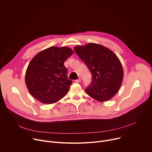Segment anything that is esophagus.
<instances>
[{"mask_svg":"<svg viewBox=\"0 0 152 152\" xmlns=\"http://www.w3.org/2000/svg\"><path fill=\"white\" fill-rule=\"evenodd\" d=\"M76 82L77 83H80V82H81V79H80V78H79L78 79L76 80Z\"/></svg>","mask_w":152,"mask_h":152,"instance_id":"obj_1","label":"esophagus"}]
</instances>
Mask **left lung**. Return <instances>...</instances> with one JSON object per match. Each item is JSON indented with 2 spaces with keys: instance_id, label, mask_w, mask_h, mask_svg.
Returning <instances> with one entry per match:
<instances>
[{
  "instance_id": "obj_1",
  "label": "left lung",
  "mask_w": 152,
  "mask_h": 152,
  "mask_svg": "<svg viewBox=\"0 0 152 152\" xmlns=\"http://www.w3.org/2000/svg\"><path fill=\"white\" fill-rule=\"evenodd\" d=\"M74 50L92 74V82L86 88L90 97L99 102L113 97L123 79L122 65L110 49L95 43L75 46Z\"/></svg>"
}]
</instances>
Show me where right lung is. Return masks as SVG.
<instances>
[{
    "instance_id": "obj_1",
    "label": "right lung",
    "mask_w": 152,
    "mask_h": 152,
    "mask_svg": "<svg viewBox=\"0 0 152 152\" xmlns=\"http://www.w3.org/2000/svg\"><path fill=\"white\" fill-rule=\"evenodd\" d=\"M73 51L67 47H50L37 54L25 74V82L32 96L42 103H56L68 93L72 80L68 79L64 62Z\"/></svg>"
}]
</instances>
